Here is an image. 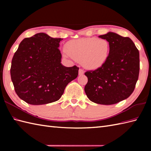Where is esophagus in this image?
I'll use <instances>...</instances> for the list:
<instances>
[{
    "label": "esophagus",
    "instance_id": "esophagus-1",
    "mask_svg": "<svg viewBox=\"0 0 151 151\" xmlns=\"http://www.w3.org/2000/svg\"><path fill=\"white\" fill-rule=\"evenodd\" d=\"M78 73H79L80 75H83V74L84 73V70H83V69H79V71H78Z\"/></svg>",
    "mask_w": 151,
    "mask_h": 151
}]
</instances>
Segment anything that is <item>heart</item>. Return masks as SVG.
I'll return each mask as SVG.
<instances>
[{"label": "heart", "mask_w": 151, "mask_h": 151, "mask_svg": "<svg viewBox=\"0 0 151 151\" xmlns=\"http://www.w3.org/2000/svg\"><path fill=\"white\" fill-rule=\"evenodd\" d=\"M67 53L86 68L96 69L106 62L110 52V44L104 39L96 37L72 40L65 45Z\"/></svg>", "instance_id": "1"}]
</instances>
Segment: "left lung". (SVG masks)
I'll return each mask as SVG.
<instances>
[{
  "mask_svg": "<svg viewBox=\"0 0 151 151\" xmlns=\"http://www.w3.org/2000/svg\"><path fill=\"white\" fill-rule=\"evenodd\" d=\"M110 44L106 62L84 74L88 83L85 93L91 101L110 105L127 99L132 93L139 76V54L133 41L113 32L99 36Z\"/></svg>",
  "mask_w": 151,
  "mask_h": 151,
  "instance_id": "obj_1",
  "label": "left lung"
}]
</instances>
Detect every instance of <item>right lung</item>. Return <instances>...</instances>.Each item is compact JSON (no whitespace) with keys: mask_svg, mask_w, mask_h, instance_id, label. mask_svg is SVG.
I'll return each mask as SVG.
<instances>
[{"mask_svg":"<svg viewBox=\"0 0 151 151\" xmlns=\"http://www.w3.org/2000/svg\"><path fill=\"white\" fill-rule=\"evenodd\" d=\"M62 38L38 33L19 44L12 60L10 75L19 97L28 104H45L59 100L79 68L61 64Z\"/></svg>","mask_w":151,"mask_h":151,"instance_id":"add662e5","label":"right lung"}]
</instances>
